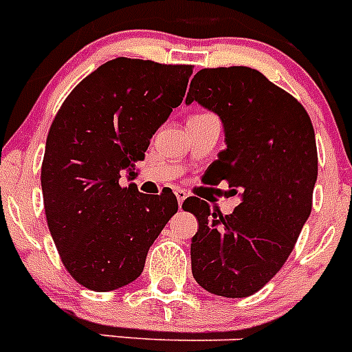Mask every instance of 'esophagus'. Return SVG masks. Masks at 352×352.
Returning a JSON list of instances; mask_svg holds the SVG:
<instances>
[{
    "label": "esophagus",
    "mask_w": 352,
    "mask_h": 352,
    "mask_svg": "<svg viewBox=\"0 0 352 352\" xmlns=\"http://www.w3.org/2000/svg\"><path fill=\"white\" fill-rule=\"evenodd\" d=\"M174 194H176V199H178V204H179V208H182L183 201H185V199H186V192L183 190V188H178V190L174 192Z\"/></svg>",
    "instance_id": "obj_1"
}]
</instances>
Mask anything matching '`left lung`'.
Segmentation results:
<instances>
[{
  "instance_id": "left-lung-1",
  "label": "left lung",
  "mask_w": 352,
  "mask_h": 352,
  "mask_svg": "<svg viewBox=\"0 0 352 352\" xmlns=\"http://www.w3.org/2000/svg\"><path fill=\"white\" fill-rule=\"evenodd\" d=\"M185 102L222 121L227 148L208 170L239 197L231 214L197 197L183 203L199 222L192 273L211 294L247 298L280 272L312 211V121L294 96L248 67L199 70Z\"/></svg>"
}]
</instances>
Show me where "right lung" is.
Returning <instances> with one entry per match:
<instances>
[{
	"label": "right lung",
	"mask_w": 352,
	"mask_h": 352,
	"mask_svg": "<svg viewBox=\"0 0 352 352\" xmlns=\"http://www.w3.org/2000/svg\"><path fill=\"white\" fill-rule=\"evenodd\" d=\"M192 65L116 58L77 84L56 114L42 162L47 226L65 268L107 292L144 270L149 247L178 211L173 190L141 194L135 179L149 139L182 104Z\"/></svg>",
	"instance_id": "add662e5"
}]
</instances>
